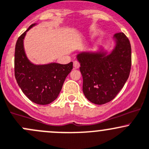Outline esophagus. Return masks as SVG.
<instances>
[{"mask_svg":"<svg viewBox=\"0 0 149 149\" xmlns=\"http://www.w3.org/2000/svg\"><path fill=\"white\" fill-rule=\"evenodd\" d=\"M73 66H74V69H78L80 65H79V63L78 62V61H74V62H73Z\"/></svg>","mask_w":149,"mask_h":149,"instance_id":"obj_1","label":"esophagus"}]
</instances>
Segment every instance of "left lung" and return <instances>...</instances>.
Masks as SVG:
<instances>
[{
	"mask_svg": "<svg viewBox=\"0 0 149 149\" xmlns=\"http://www.w3.org/2000/svg\"><path fill=\"white\" fill-rule=\"evenodd\" d=\"M115 46L108 53L103 48L77 55L87 99L101 105L114 99L127 80L131 69V46L123 32L113 37Z\"/></svg>",
	"mask_w": 149,
	"mask_h": 149,
	"instance_id": "left-lung-1",
	"label": "left lung"
}]
</instances>
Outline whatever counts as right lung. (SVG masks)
<instances>
[{"label":"right lung","instance_id":"add662e5","mask_svg":"<svg viewBox=\"0 0 149 149\" xmlns=\"http://www.w3.org/2000/svg\"><path fill=\"white\" fill-rule=\"evenodd\" d=\"M35 25H30L17 40L14 54V74L19 88L30 101L40 105H46L57 98L66 77L72 70L73 63L40 65L31 62L25 54L24 39L26 32Z\"/></svg>","mask_w":149,"mask_h":149}]
</instances>
